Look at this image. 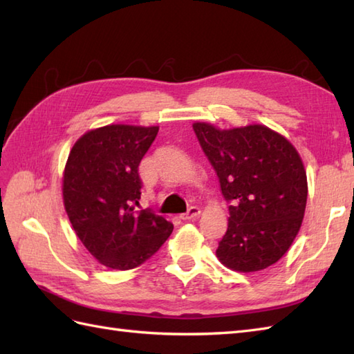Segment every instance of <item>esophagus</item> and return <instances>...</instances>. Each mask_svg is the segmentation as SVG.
I'll return each mask as SVG.
<instances>
[{"label":"esophagus","mask_w":354,"mask_h":354,"mask_svg":"<svg viewBox=\"0 0 354 354\" xmlns=\"http://www.w3.org/2000/svg\"><path fill=\"white\" fill-rule=\"evenodd\" d=\"M200 209H198V207H191V209H189L186 213H183V214H180V219H183V221H191V219H196L198 216H200Z\"/></svg>","instance_id":"esophagus-1"}]
</instances>
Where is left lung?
<instances>
[{"label":"left lung","mask_w":354,"mask_h":354,"mask_svg":"<svg viewBox=\"0 0 354 354\" xmlns=\"http://www.w3.org/2000/svg\"><path fill=\"white\" fill-rule=\"evenodd\" d=\"M192 126L231 204L216 257L236 272L267 269L288 251L305 216L308 180L299 151L264 124Z\"/></svg>","instance_id":"left-lung-1"}]
</instances>
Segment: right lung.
Instances as JSON below:
<instances>
[{
  "instance_id": "obj_1",
  "label": "right lung",
  "mask_w": 354,
  "mask_h": 354,
  "mask_svg": "<svg viewBox=\"0 0 354 354\" xmlns=\"http://www.w3.org/2000/svg\"><path fill=\"white\" fill-rule=\"evenodd\" d=\"M158 132L159 126H102L85 132L68 153L63 171L66 213L82 245L109 269L142 264L174 228L151 210H136L138 167Z\"/></svg>"
}]
</instances>
